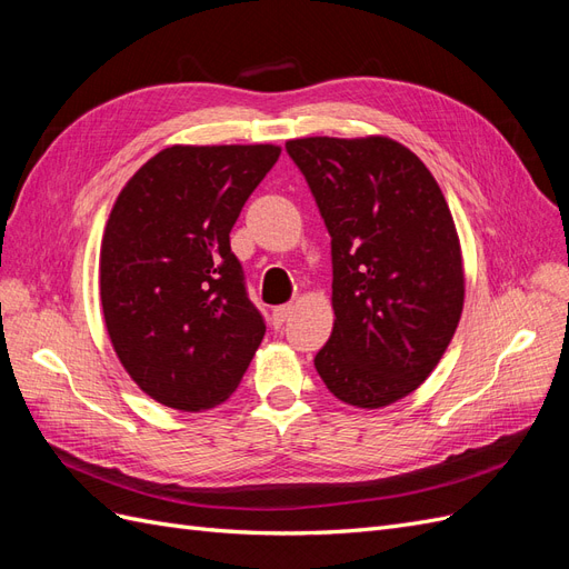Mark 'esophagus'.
<instances>
[{"mask_svg": "<svg viewBox=\"0 0 569 569\" xmlns=\"http://www.w3.org/2000/svg\"><path fill=\"white\" fill-rule=\"evenodd\" d=\"M291 311H295V306H291V303L278 306V308H274V311H272V322H274V325H282V322L289 318Z\"/></svg>", "mask_w": 569, "mask_h": 569, "instance_id": "34e87169", "label": "esophagus"}]
</instances>
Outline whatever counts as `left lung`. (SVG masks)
Instances as JSON below:
<instances>
[{"label":"left lung","mask_w":569,"mask_h":569,"mask_svg":"<svg viewBox=\"0 0 569 569\" xmlns=\"http://www.w3.org/2000/svg\"><path fill=\"white\" fill-rule=\"evenodd\" d=\"M332 237V337L316 370L339 401L382 408L416 391L460 320L458 232L427 166L389 137L287 142Z\"/></svg>","instance_id":"8db88e82"}]
</instances>
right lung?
<instances>
[{
  "label": "right lung",
  "mask_w": 569,
  "mask_h": 569,
  "mask_svg": "<svg viewBox=\"0 0 569 569\" xmlns=\"http://www.w3.org/2000/svg\"><path fill=\"white\" fill-rule=\"evenodd\" d=\"M278 159L272 144L168 147L113 203L101 308L120 363L163 406L197 412L226 401L266 335L230 230Z\"/></svg>",
  "instance_id": "obj_1"
}]
</instances>
